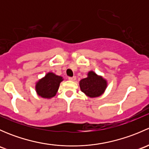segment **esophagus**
Listing matches in <instances>:
<instances>
[{"instance_id": "esophagus-1", "label": "esophagus", "mask_w": 149, "mask_h": 149, "mask_svg": "<svg viewBox=\"0 0 149 149\" xmlns=\"http://www.w3.org/2000/svg\"><path fill=\"white\" fill-rule=\"evenodd\" d=\"M76 79V76H73V77H68V80L69 81H74Z\"/></svg>"}]
</instances>
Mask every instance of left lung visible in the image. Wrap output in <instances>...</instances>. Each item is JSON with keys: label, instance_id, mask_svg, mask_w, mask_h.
Masks as SVG:
<instances>
[{"label": "left lung", "instance_id": "left-lung-1", "mask_svg": "<svg viewBox=\"0 0 149 149\" xmlns=\"http://www.w3.org/2000/svg\"><path fill=\"white\" fill-rule=\"evenodd\" d=\"M82 92L90 98L98 97L104 94L107 86V81L102 76H99L93 70H90L87 77L79 81Z\"/></svg>", "mask_w": 149, "mask_h": 149}]
</instances>
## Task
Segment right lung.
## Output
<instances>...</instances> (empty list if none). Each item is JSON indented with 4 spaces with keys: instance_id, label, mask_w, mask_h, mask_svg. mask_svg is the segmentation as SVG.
<instances>
[{
    "instance_id": "add662e5",
    "label": "right lung",
    "mask_w": 149,
    "mask_h": 149,
    "mask_svg": "<svg viewBox=\"0 0 149 149\" xmlns=\"http://www.w3.org/2000/svg\"><path fill=\"white\" fill-rule=\"evenodd\" d=\"M63 81L62 76L49 72L35 84V90L38 96L45 99H50L56 95L60 84Z\"/></svg>"
}]
</instances>
